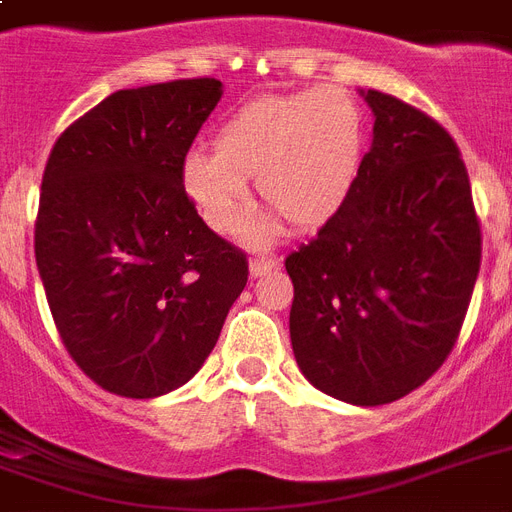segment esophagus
I'll return each instance as SVG.
<instances>
[{
	"label": "esophagus",
	"instance_id": "esophagus-1",
	"mask_svg": "<svg viewBox=\"0 0 512 512\" xmlns=\"http://www.w3.org/2000/svg\"><path fill=\"white\" fill-rule=\"evenodd\" d=\"M276 265H279L276 257H255V260L249 263V271H252V276H268Z\"/></svg>",
	"mask_w": 512,
	"mask_h": 512
}]
</instances>
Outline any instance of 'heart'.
I'll list each match as a JSON object with an SVG mask.
<instances>
[{"label": "heart", "instance_id": "b5f03b06", "mask_svg": "<svg viewBox=\"0 0 512 512\" xmlns=\"http://www.w3.org/2000/svg\"><path fill=\"white\" fill-rule=\"evenodd\" d=\"M364 119L345 90L271 95L241 106L217 130L215 154L185 156L183 185L209 228L233 233L249 212V183L281 217L311 228L335 215L361 159ZM268 215L249 228L265 241L279 228Z\"/></svg>", "mask_w": 512, "mask_h": 512}]
</instances>
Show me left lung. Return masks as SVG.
Wrapping results in <instances>:
<instances>
[{
  "label": "left lung",
  "instance_id": "left-lung-1",
  "mask_svg": "<svg viewBox=\"0 0 512 512\" xmlns=\"http://www.w3.org/2000/svg\"><path fill=\"white\" fill-rule=\"evenodd\" d=\"M364 98L372 148L335 215L284 265L297 366L327 396L380 406L452 353L481 268V223L452 135L393 95Z\"/></svg>",
  "mask_w": 512,
  "mask_h": 512
}]
</instances>
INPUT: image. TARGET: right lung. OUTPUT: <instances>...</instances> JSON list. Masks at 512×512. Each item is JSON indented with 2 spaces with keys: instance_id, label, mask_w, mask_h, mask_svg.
<instances>
[{
  "instance_id": "add662e5",
  "label": "right lung",
  "mask_w": 512,
  "mask_h": 512,
  "mask_svg": "<svg viewBox=\"0 0 512 512\" xmlns=\"http://www.w3.org/2000/svg\"><path fill=\"white\" fill-rule=\"evenodd\" d=\"M223 84L119 90L68 124L42 175L36 268L76 366L108 393L156 398L212 353L249 263L185 193L183 164Z\"/></svg>"
}]
</instances>
